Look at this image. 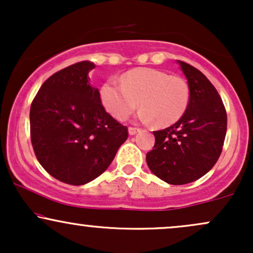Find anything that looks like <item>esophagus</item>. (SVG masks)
Returning <instances> with one entry per match:
<instances>
[{"mask_svg": "<svg viewBox=\"0 0 253 253\" xmlns=\"http://www.w3.org/2000/svg\"><path fill=\"white\" fill-rule=\"evenodd\" d=\"M138 132H140V129H139V128H134V127H129V128H128V134L129 135H135Z\"/></svg>", "mask_w": 253, "mask_h": 253, "instance_id": "obj_1", "label": "esophagus"}]
</instances>
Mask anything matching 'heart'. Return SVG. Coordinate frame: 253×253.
<instances>
[{"label": "heart", "mask_w": 253, "mask_h": 253, "mask_svg": "<svg viewBox=\"0 0 253 253\" xmlns=\"http://www.w3.org/2000/svg\"><path fill=\"white\" fill-rule=\"evenodd\" d=\"M101 102L117 120H125L136 107H143L138 120L144 124L156 121L159 127L173 125L184 115L190 98L188 83L179 76L152 68L127 71L121 83L109 80L100 90Z\"/></svg>", "instance_id": "b5f03b06"}]
</instances>
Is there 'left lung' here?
<instances>
[{
  "label": "left lung",
  "instance_id": "left-lung-1",
  "mask_svg": "<svg viewBox=\"0 0 253 253\" xmlns=\"http://www.w3.org/2000/svg\"><path fill=\"white\" fill-rule=\"evenodd\" d=\"M188 81L190 98L184 115L172 126L153 132V150L146 155L150 170L173 185L201 178L221 155L227 115L221 97L207 77L177 60Z\"/></svg>",
  "mask_w": 253,
  "mask_h": 253
}]
</instances>
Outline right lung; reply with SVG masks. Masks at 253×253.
<instances>
[{"instance_id": "1", "label": "right lung", "mask_w": 253, "mask_h": 253, "mask_svg": "<svg viewBox=\"0 0 253 253\" xmlns=\"http://www.w3.org/2000/svg\"><path fill=\"white\" fill-rule=\"evenodd\" d=\"M89 60L56 72L31 106V140L42 167L58 181L83 185L103 173L126 141L127 127L103 108L90 84Z\"/></svg>"}]
</instances>
